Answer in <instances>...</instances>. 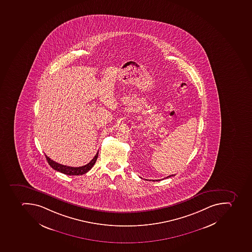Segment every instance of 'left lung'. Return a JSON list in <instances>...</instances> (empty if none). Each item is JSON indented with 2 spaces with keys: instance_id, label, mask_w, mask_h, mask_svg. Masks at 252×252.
Returning a JSON list of instances; mask_svg holds the SVG:
<instances>
[{
  "instance_id": "1",
  "label": "left lung",
  "mask_w": 252,
  "mask_h": 252,
  "mask_svg": "<svg viewBox=\"0 0 252 252\" xmlns=\"http://www.w3.org/2000/svg\"><path fill=\"white\" fill-rule=\"evenodd\" d=\"M173 175H169V176H167V178L171 177V176H173ZM158 180H159V179H158ZM158 180H156V181H158ZM153 181H154V180H153Z\"/></svg>"
}]
</instances>
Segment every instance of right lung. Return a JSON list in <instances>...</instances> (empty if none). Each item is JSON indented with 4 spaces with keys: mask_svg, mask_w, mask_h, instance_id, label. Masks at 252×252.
Masks as SVG:
<instances>
[{
    "mask_svg": "<svg viewBox=\"0 0 252 252\" xmlns=\"http://www.w3.org/2000/svg\"><path fill=\"white\" fill-rule=\"evenodd\" d=\"M98 154H99V151L97 152L95 157L93 158L90 162H89L86 165L82 166V167H69V166L63 165L61 163H57V162L54 161L51 158H49L47 155L46 158H47V162L51 166L52 168L55 170V171H59L62 173L64 174V175H81L87 173L91 168L94 166L95 162H96L97 157H98Z\"/></svg>",
    "mask_w": 252,
    "mask_h": 252,
    "instance_id": "obj_1",
    "label": "right lung"
}]
</instances>
